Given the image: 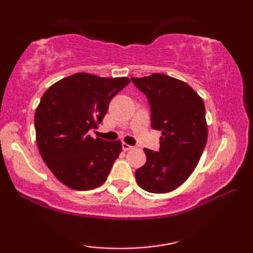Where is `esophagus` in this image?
Masks as SVG:
<instances>
[{"label":"esophagus","instance_id":"34e87169","mask_svg":"<svg viewBox=\"0 0 253 253\" xmlns=\"http://www.w3.org/2000/svg\"><path fill=\"white\" fill-rule=\"evenodd\" d=\"M122 148L124 151H129V150H131V148H133L132 146H131V145H129V144H126V143H122Z\"/></svg>","mask_w":253,"mask_h":253}]
</instances>
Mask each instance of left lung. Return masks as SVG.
<instances>
[{"label":"left lung","instance_id":"1","mask_svg":"<svg viewBox=\"0 0 253 253\" xmlns=\"http://www.w3.org/2000/svg\"><path fill=\"white\" fill-rule=\"evenodd\" d=\"M151 106L152 127L162 131L160 150L144 148L146 164L136 170V181L145 191L170 192L195 170L207 141L205 105L186 83L164 74L132 77Z\"/></svg>","mask_w":253,"mask_h":253}]
</instances>
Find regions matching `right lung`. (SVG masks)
Returning a JSON list of instances; mask_svg holds the SVG:
<instances>
[{
    "instance_id": "right-lung-1",
    "label": "right lung",
    "mask_w": 253,
    "mask_h": 253,
    "mask_svg": "<svg viewBox=\"0 0 253 253\" xmlns=\"http://www.w3.org/2000/svg\"><path fill=\"white\" fill-rule=\"evenodd\" d=\"M129 83L127 77L78 72L43 93L34 116L37 145L47 167L68 188L85 191L106 182L122 143L94 139L87 132L102 122L110 100Z\"/></svg>"
}]
</instances>
